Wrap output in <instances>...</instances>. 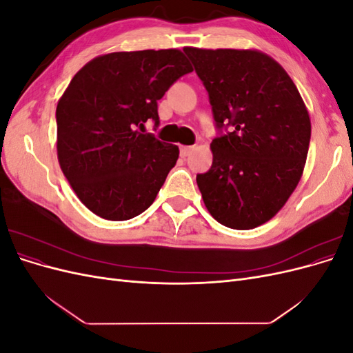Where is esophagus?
<instances>
[{
  "label": "esophagus",
  "instance_id": "34e87169",
  "mask_svg": "<svg viewBox=\"0 0 353 353\" xmlns=\"http://www.w3.org/2000/svg\"><path fill=\"white\" fill-rule=\"evenodd\" d=\"M194 150V147H187V145H183L179 148V156L183 157V159H185L187 156H190V153Z\"/></svg>",
  "mask_w": 353,
  "mask_h": 353
}]
</instances>
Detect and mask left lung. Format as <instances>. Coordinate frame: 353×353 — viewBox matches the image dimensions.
<instances>
[{"mask_svg": "<svg viewBox=\"0 0 353 353\" xmlns=\"http://www.w3.org/2000/svg\"><path fill=\"white\" fill-rule=\"evenodd\" d=\"M209 92L219 137L197 185L210 215L232 230L275 216L303 174L311 119L294 82L258 50L185 47ZM232 126V132L221 134Z\"/></svg>", "mask_w": 353, "mask_h": 353, "instance_id": "left-lung-1", "label": "left lung"}]
</instances>
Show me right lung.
<instances>
[{
  "label": "right lung",
  "instance_id": "1",
  "mask_svg": "<svg viewBox=\"0 0 353 353\" xmlns=\"http://www.w3.org/2000/svg\"><path fill=\"white\" fill-rule=\"evenodd\" d=\"M190 72L183 51L143 50L99 56L72 78L56 110L57 156L95 215L126 221L154 201L179 150L144 123L159 125L157 101Z\"/></svg>",
  "mask_w": 353,
  "mask_h": 353
}]
</instances>
